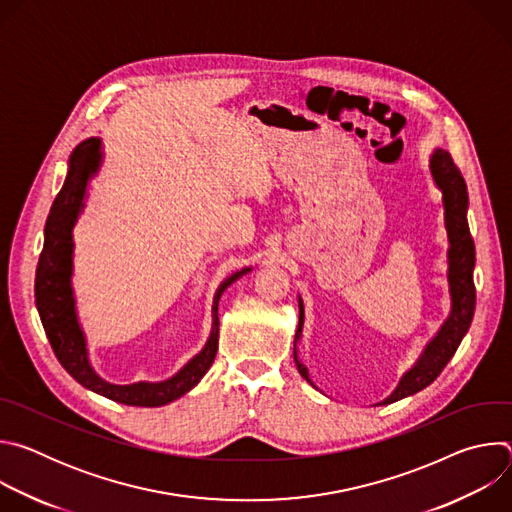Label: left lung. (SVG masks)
<instances>
[{
	"mask_svg": "<svg viewBox=\"0 0 512 512\" xmlns=\"http://www.w3.org/2000/svg\"><path fill=\"white\" fill-rule=\"evenodd\" d=\"M429 172L435 182V186L442 190V202H444V225L448 233V287H450V314L435 332V336L425 344L421 356L413 367L403 373L399 379L395 391L383 399L377 405H389L399 399H405L409 395H415L417 391L431 385L440 373L444 371L450 358L456 354L462 338L466 336L476 308V289H474V263H476V251L474 241L468 227V190L466 182L456 168L452 156L446 150H433L429 156ZM300 306V320H298V332L294 340V360L298 373L312 385L308 367L298 356V342L302 338L304 330V302L298 298ZM318 389V387H316Z\"/></svg>",
	"mask_w": 512,
	"mask_h": 512,
	"instance_id": "1",
	"label": "left lung"
}]
</instances>
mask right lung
Segmentation results:
<instances>
[{"label": "right lung", "instance_id": "1", "mask_svg": "<svg viewBox=\"0 0 512 512\" xmlns=\"http://www.w3.org/2000/svg\"><path fill=\"white\" fill-rule=\"evenodd\" d=\"M101 148V137H89L81 141L68 158L66 180L52 202L44 227V247L40 253L34 285L36 308L58 362L77 383L123 405L160 407L194 389L210 369L218 350V300H221L223 291L239 277L249 273L251 267L229 275L218 285L212 300L210 336L204 348L192 356L174 377L160 383L139 381L131 385H115L101 379L91 367L87 338L77 316L75 291H72V253H75L72 229H75L85 208L89 180L101 166Z\"/></svg>", "mask_w": 512, "mask_h": 512}]
</instances>
